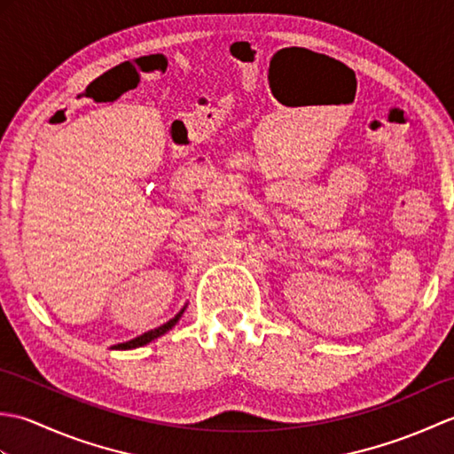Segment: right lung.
I'll return each instance as SVG.
<instances>
[{
  "label": "right lung",
  "mask_w": 454,
  "mask_h": 454,
  "mask_svg": "<svg viewBox=\"0 0 454 454\" xmlns=\"http://www.w3.org/2000/svg\"><path fill=\"white\" fill-rule=\"evenodd\" d=\"M181 314H183V310H181V312H179L176 317H171V320H169L168 324H163V325L156 327V330H152V332H146V333L140 335V337H134V340H130V341H127V343L113 345V349H137V347H142V345L150 343L152 340H156V337H160V335L166 333L168 330H171V327L177 324V320H179V317H181Z\"/></svg>",
  "instance_id": "right-lung-1"
}]
</instances>
